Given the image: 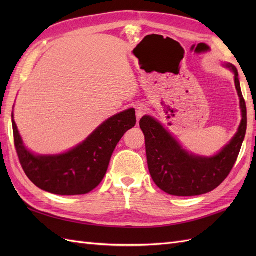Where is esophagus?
I'll use <instances>...</instances> for the list:
<instances>
[{"instance_id": "esophagus-1", "label": "esophagus", "mask_w": 256, "mask_h": 256, "mask_svg": "<svg viewBox=\"0 0 256 256\" xmlns=\"http://www.w3.org/2000/svg\"><path fill=\"white\" fill-rule=\"evenodd\" d=\"M146 112H147V108L145 106H138L136 108V118H138V120H140L142 116H144L146 114Z\"/></svg>"}]
</instances>
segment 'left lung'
Here are the masks:
<instances>
[{
  "instance_id": "1",
  "label": "left lung",
  "mask_w": 256,
  "mask_h": 256,
  "mask_svg": "<svg viewBox=\"0 0 256 256\" xmlns=\"http://www.w3.org/2000/svg\"><path fill=\"white\" fill-rule=\"evenodd\" d=\"M235 74V85L240 98L242 120L238 132L214 157L193 156L182 148L172 136L150 116H143L140 127L145 136L147 164L154 182L168 194L194 196L210 192L224 182L238 158L246 131V106Z\"/></svg>"
}]
</instances>
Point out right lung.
I'll use <instances>...</instances> for the list:
<instances>
[{
  "instance_id": "right-lung-1",
  "label": "right lung",
  "mask_w": 256,
  "mask_h": 256,
  "mask_svg": "<svg viewBox=\"0 0 256 256\" xmlns=\"http://www.w3.org/2000/svg\"><path fill=\"white\" fill-rule=\"evenodd\" d=\"M136 111L112 116L76 148L58 156H34L23 146L12 120L14 142L23 171L38 188L58 196H79L102 182L116 145L136 125Z\"/></svg>"
}]
</instances>
